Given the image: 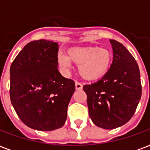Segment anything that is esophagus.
<instances>
[{
	"label": "esophagus",
	"instance_id": "1",
	"mask_svg": "<svg viewBox=\"0 0 150 150\" xmlns=\"http://www.w3.org/2000/svg\"><path fill=\"white\" fill-rule=\"evenodd\" d=\"M83 88V84H82L80 82H75V89L76 90H81Z\"/></svg>",
	"mask_w": 150,
	"mask_h": 150
}]
</instances>
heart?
<instances>
[{
    "label": "heart",
    "mask_w": 150,
    "mask_h": 150,
    "mask_svg": "<svg viewBox=\"0 0 150 150\" xmlns=\"http://www.w3.org/2000/svg\"><path fill=\"white\" fill-rule=\"evenodd\" d=\"M71 62L79 65V72L86 79H96L108 71L112 62V54L106 48L97 46L72 47L67 56L60 54L58 56L59 67L64 71L71 67Z\"/></svg>",
    "instance_id": "heart-1"
}]
</instances>
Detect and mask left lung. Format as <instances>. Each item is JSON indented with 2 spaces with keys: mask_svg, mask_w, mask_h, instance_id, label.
Here are the masks:
<instances>
[{
  "mask_svg": "<svg viewBox=\"0 0 150 150\" xmlns=\"http://www.w3.org/2000/svg\"><path fill=\"white\" fill-rule=\"evenodd\" d=\"M113 61L107 73L83 86L88 111L96 125L113 129L132 118L142 97L140 71L135 59L121 43L110 39Z\"/></svg>",
  "mask_w": 150,
  "mask_h": 150,
  "instance_id": "obj_1",
  "label": "left lung"
}]
</instances>
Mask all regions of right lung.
I'll return each mask as SVG.
<instances>
[{
    "instance_id": "add662e5",
    "label": "right lung",
    "mask_w": 150,
    "mask_h": 150,
    "mask_svg": "<svg viewBox=\"0 0 150 150\" xmlns=\"http://www.w3.org/2000/svg\"><path fill=\"white\" fill-rule=\"evenodd\" d=\"M56 42L32 41L21 50L10 67L9 95L16 112L25 125L39 131L63 126L75 82L58 70Z\"/></svg>"
}]
</instances>
